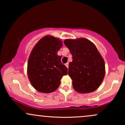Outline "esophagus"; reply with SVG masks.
<instances>
[{
    "label": "esophagus",
    "mask_w": 125,
    "mask_h": 125,
    "mask_svg": "<svg viewBox=\"0 0 125 125\" xmlns=\"http://www.w3.org/2000/svg\"><path fill=\"white\" fill-rule=\"evenodd\" d=\"M65 65H66V66L67 68H68V67H69V63H66L65 64Z\"/></svg>",
    "instance_id": "esophagus-1"
}]
</instances>
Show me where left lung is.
<instances>
[{
    "label": "left lung",
    "mask_w": 125,
    "mask_h": 125,
    "mask_svg": "<svg viewBox=\"0 0 125 125\" xmlns=\"http://www.w3.org/2000/svg\"><path fill=\"white\" fill-rule=\"evenodd\" d=\"M64 43L72 54L68 74L74 89L81 94L96 90L104 80L105 64L96 46L85 38L66 39Z\"/></svg>",
    "instance_id": "8db88e82"
}]
</instances>
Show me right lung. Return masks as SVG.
Instances as JSON below:
<instances>
[{"label":"right lung","mask_w":125,"mask_h":125,"mask_svg":"<svg viewBox=\"0 0 125 125\" xmlns=\"http://www.w3.org/2000/svg\"><path fill=\"white\" fill-rule=\"evenodd\" d=\"M59 39L46 36L40 39L31 51L28 62V76L31 85L38 91L49 94L59 86L67 68L61 62L57 53L62 47Z\"/></svg>","instance_id":"add662e5"}]
</instances>
